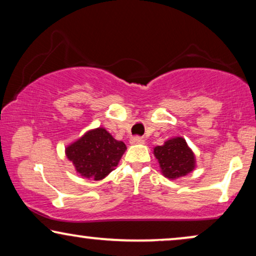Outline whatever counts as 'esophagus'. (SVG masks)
<instances>
[{
	"label": "esophagus",
	"instance_id": "obj_1",
	"mask_svg": "<svg viewBox=\"0 0 256 256\" xmlns=\"http://www.w3.org/2000/svg\"><path fill=\"white\" fill-rule=\"evenodd\" d=\"M144 142V140L142 138H140V136H135V138H130V143L132 144H141V143Z\"/></svg>",
	"mask_w": 256,
	"mask_h": 256
}]
</instances>
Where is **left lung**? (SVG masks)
Returning <instances> with one entry per match:
<instances>
[{
  "label": "left lung",
  "mask_w": 256,
  "mask_h": 256,
  "mask_svg": "<svg viewBox=\"0 0 256 256\" xmlns=\"http://www.w3.org/2000/svg\"><path fill=\"white\" fill-rule=\"evenodd\" d=\"M160 169L166 177L178 178L191 172L194 169V155L184 138L169 140L164 146L154 149Z\"/></svg>",
  "instance_id": "1"
}]
</instances>
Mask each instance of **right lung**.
<instances>
[{"label": "right lung", "instance_id": "right-lung-1", "mask_svg": "<svg viewBox=\"0 0 256 256\" xmlns=\"http://www.w3.org/2000/svg\"><path fill=\"white\" fill-rule=\"evenodd\" d=\"M127 146L106 129L96 128L66 148V156L76 170L86 178L100 180L118 166Z\"/></svg>", "mask_w": 256, "mask_h": 256}]
</instances>
